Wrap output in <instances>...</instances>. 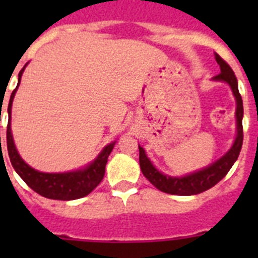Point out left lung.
<instances>
[{
  "mask_svg": "<svg viewBox=\"0 0 258 258\" xmlns=\"http://www.w3.org/2000/svg\"><path fill=\"white\" fill-rule=\"evenodd\" d=\"M216 60L220 64L221 74L214 76L213 79L229 84L236 99V126H238L236 129H238V134H236L235 142L230 149V151L225 156L221 157L220 160L209 165L206 169L195 172L190 175H186V177H181V178L164 175L163 173L159 172L149 160V157L146 156L145 150L141 146H138V149H140V165L143 175L154 184L157 190L163 191V192L172 194V195H197L203 191L209 190L229 173V170L231 169V166L234 165L239 154H240L241 145H243V122H241L243 121V101H241V95L238 89V80H236L231 67L218 54H216Z\"/></svg>",
  "mask_w": 258,
  "mask_h": 258,
  "instance_id": "left-lung-1",
  "label": "left lung"
}]
</instances>
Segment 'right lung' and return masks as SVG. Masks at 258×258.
Returning <instances> with one entry per match:
<instances>
[{
  "instance_id": "1",
  "label": "right lung",
  "mask_w": 258,
  "mask_h": 258,
  "mask_svg": "<svg viewBox=\"0 0 258 258\" xmlns=\"http://www.w3.org/2000/svg\"><path fill=\"white\" fill-rule=\"evenodd\" d=\"M26 66L19 72V83L22 79V74ZM18 83V86H19ZM14 89L11 93L10 102H9L8 112L11 116V104H13L14 95L17 93V89ZM6 142H8V151L10 161L14 169L17 170L20 178L28 184L29 187L41 197L54 200H75L84 198L92 192L98 184L101 183L104 177V169L108 160V156L112 151L115 142L109 143L103 149V151L98 155V157L89 166L83 170L70 173H42L32 169L23 161L22 157L18 154L15 145H14L13 136H11L10 121L8 122V132H6Z\"/></svg>"
}]
</instances>
